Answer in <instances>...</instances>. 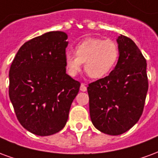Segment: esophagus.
<instances>
[{
	"instance_id": "34e87169",
	"label": "esophagus",
	"mask_w": 158,
	"mask_h": 158,
	"mask_svg": "<svg viewBox=\"0 0 158 158\" xmlns=\"http://www.w3.org/2000/svg\"><path fill=\"white\" fill-rule=\"evenodd\" d=\"M80 90L81 91H86L87 90V87L85 84H81V85H80Z\"/></svg>"
}]
</instances>
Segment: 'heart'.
<instances>
[{
	"label": "heart",
	"instance_id": "heart-1",
	"mask_svg": "<svg viewBox=\"0 0 158 158\" xmlns=\"http://www.w3.org/2000/svg\"><path fill=\"white\" fill-rule=\"evenodd\" d=\"M118 56V46L115 41L87 38L76 45L75 55L66 52V69L69 75L74 77L80 72L85 62L87 74L92 79H101L113 70Z\"/></svg>",
	"mask_w": 158,
	"mask_h": 158
}]
</instances>
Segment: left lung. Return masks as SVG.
Segmentation results:
<instances>
[{
    "instance_id": "1",
    "label": "left lung",
    "mask_w": 158,
    "mask_h": 158,
    "mask_svg": "<svg viewBox=\"0 0 158 158\" xmlns=\"http://www.w3.org/2000/svg\"><path fill=\"white\" fill-rule=\"evenodd\" d=\"M117 42L116 67L87 88L93 125L110 135L123 134L139 121L148 90L146 60L138 46L122 35Z\"/></svg>"
}]
</instances>
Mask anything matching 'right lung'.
Masks as SVG:
<instances>
[{"label":"right lung","instance_id":"1","mask_svg":"<svg viewBox=\"0 0 158 158\" xmlns=\"http://www.w3.org/2000/svg\"><path fill=\"white\" fill-rule=\"evenodd\" d=\"M68 35L45 33L20 47L9 70V97L21 125L36 135L62 130L80 83L66 73Z\"/></svg>","mask_w":158,"mask_h":158}]
</instances>
